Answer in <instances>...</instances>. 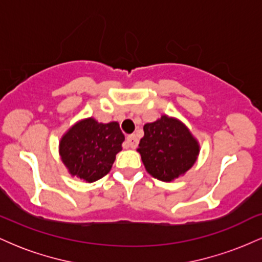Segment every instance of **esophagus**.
Wrapping results in <instances>:
<instances>
[{"label":"esophagus","instance_id":"34e87169","mask_svg":"<svg viewBox=\"0 0 262 262\" xmlns=\"http://www.w3.org/2000/svg\"><path fill=\"white\" fill-rule=\"evenodd\" d=\"M138 143H139V140H138L137 135H128L124 141V148L134 149L138 146Z\"/></svg>","mask_w":262,"mask_h":262}]
</instances>
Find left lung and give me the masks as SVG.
I'll list each match as a JSON object with an SVG mask.
<instances>
[{"label": "left lung", "instance_id": "8db88e82", "mask_svg": "<svg viewBox=\"0 0 262 262\" xmlns=\"http://www.w3.org/2000/svg\"><path fill=\"white\" fill-rule=\"evenodd\" d=\"M138 151L150 175L170 182L191 169L200 146L181 122L162 116L156 122L144 125V137Z\"/></svg>", "mask_w": 262, "mask_h": 262}]
</instances>
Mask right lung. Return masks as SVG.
<instances>
[{"label":"right lung","instance_id":"1","mask_svg":"<svg viewBox=\"0 0 262 262\" xmlns=\"http://www.w3.org/2000/svg\"><path fill=\"white\" fill-rule=\"evenodd\" d=\"M123 141L124 134L118 123L103 124L89 118L75 124L62 137L60 155L71 175L93 182L110 172Z\"/></svg>","mask_w":262,"mask_h":262}]
</instances>
